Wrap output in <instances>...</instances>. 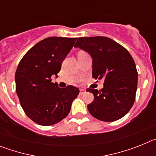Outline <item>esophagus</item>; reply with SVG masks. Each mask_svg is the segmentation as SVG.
Returning a JSON list of instances; mask_svg holds the SVG:
<instances>
[{
    "mask_svg": "<svg viewBox=\"0 0 156 156\" xmlns=\"http://www.w3.org/2000/svg\"><path fill=\"white\" fill-rule=\"evenodd\" d=\"M85 93H86V90H83V89H80V95H83Z\"/></svg>",
    "mask_w": 156,
    "mask_h": 156,
    "instance_id": "esophagus-1",
    "label": "esophagus"
}]
</instances>
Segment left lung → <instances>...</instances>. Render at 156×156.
<instances>
[{
  "mask_svg": "<svg viewBox=\"0 0 156 156\" xmlns=\"http://www.w3.org/2000/svg\"><path fill=\"white\" fill-rule=\"evenodd\" d=\"M88 52L93 58L92 76L104 80L100 90L88 88L94 101L87 105L94 118L113 122L124 116L132 108L137 87V71L127 50L105 37H80L74 45Z\"/></svg>",
  "mask_w": 156,
  "mask_h": 156,
  "instance_id": "left-lung-1",
  "label": "left lung"
}]
</instances>
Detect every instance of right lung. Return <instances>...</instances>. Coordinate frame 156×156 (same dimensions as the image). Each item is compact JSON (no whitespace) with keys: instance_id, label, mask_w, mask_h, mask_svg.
Returning a JSON list of instances; mask_svg holds the SVG:
<instances>
[{"instance_id":"1","label":"right lung","mask_w":156,"mask_h":156,"mask_svg":"<svg viewBox=\"0 0 156 156\" xmlns=\"http://www.w3.org/2000/svg\"><path fill=\"white\" fill-rule=\"evenodd\" d=\"M76 39L48 37L30 48L19 62L16 93L26 115L37 124L51 126L65 119L79 94L77 87L60 88L51 82V76L58 73Z\"/></svg>"}]
</instances>
